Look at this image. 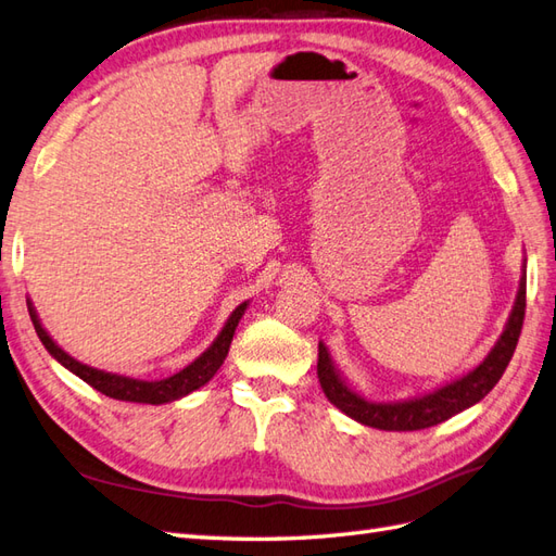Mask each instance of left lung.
<instances>
[{"label": "left lung", "instance_id": "1", "mask_svg": "<svg viewBox=\"0 0 556 556\" xmlns=\"http://www.w3.org/2000/svg\"><path fill=\"white\" fill-rule=\"evenodd\" d=\"M526 314V264L523 274L519 280V292H516L514 309L507 318L502 336L497 338L495 348L488 352V356L471 371L454 378L445 386L430 390L426 394L409 400L397 402H371L364 394L356 392L348 380H344L338 371V366L332 364V356L324 342H318V382L324 388L326 397L330 404H336L342 414L354 418L356 424L371 426L378 430H421L438 426L447 421L454 414H459L468 406L480 402L485 394L497 386L502 374L507 371V366L514 356L516 342L521 336Z\"/></svg>", "mask_w": 556, "mask_h": 556}]
</instances>
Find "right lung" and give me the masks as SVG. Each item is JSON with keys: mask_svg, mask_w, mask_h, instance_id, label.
<instances>
[{"mask_svg": "<svg viewBox=\"0 0 556 556\" xmlns=\"http://www.w3.org/2000/svg\"><path fill=\"white\" fill-rule=\"evenodd\" d=\"M28 302V314L35 326L37 338L45 344V350L54 356V359L68 368L71 374H76L78 378H83L88 386H92L94 390H100L102 394L111 400H121V402H140V404H166V402H176L185 394H190L194 390H200L202 386H206L208 380L216 376V371L220 368V364L226 362L228 350L232 336H236V328L240 324V318L247 312V304L242 302L240 306H236L226 320V326L220 328V332L216 336V340L208 344V348L197 356L194 362H190L182 371L162 378V380H140V378H130V376H118V374H109V371H100V368H92L88 364H83L78 359H73L68 352H64L59 344L52 340V336L42 328L40 316H37L35 306L30 300Z\"/></svg>", "mask_w": 556, "mask_h": 556, "instance_id": "1", "label": "right lung"}]
</instances>
